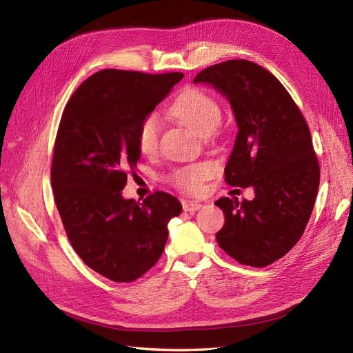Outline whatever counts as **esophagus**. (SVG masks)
Returning <instances> with one entry per match:
<instances>
[{
  "mask_svg": "<svg viewBox=\"0 0 353 353\" xmlns=\"http://www.w3.org/2000/svg\"><path fill=\"white\" fill-rule=\"evenodd\" d=\"M201 207H203V204H200V203L189 201V203H185V204H183V210H185V212H189V213H194V212H196V210H200Z\"/></svg>",
  "mask_w": 353,
  "mask_h": 353,
  "instance_id": "1",
  "label": "esophagus"
}]
</instances>
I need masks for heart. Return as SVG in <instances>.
<instances>
[{"label": "heart", "mask_w": 353, "mask_h": 353, "mask_svg": "<svg viewBox=\"0 0 353 353\" xmlns=\"http://www.w3.org/2000/svg\"><path fill=\"white\" fill-rule=\"evenodd\" d=\"M171 114L186 123L200 137H209L221 123L222 112L218 101L203 90L186 89L171 105ZM161 121L157 113L149 114L140 125L137 143L143 153L155 152L159 140ZM209 176V167L194 165L179 170L174 174V182L188 191H196L203 180Z\"/></svg>", "instance_id": "b5f03b06"}]
</instances>
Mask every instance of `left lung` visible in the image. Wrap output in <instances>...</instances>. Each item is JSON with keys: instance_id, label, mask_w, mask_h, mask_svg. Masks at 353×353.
Here are the masks:
<instances>
[{"instance_id": "obj_1", "label": "left lung", "mask_w": 353, "mask_h": 353, "mask_svg": "<svg viewBox=\"0 0 353 353\" xmlns=\"http://www.w3.org/2000/svg\"><path fill=\"white\" fill-rule=\"evenodd\" d=\"M194 83L212 86L230 103L239 132L225 180L255 192L252 201L223 196L214 203L225 214L216 241L240 264L267 267L301 239L318 195L309 126L283 85L250 61L212 65Z\"/></svg>"}]
</instances>
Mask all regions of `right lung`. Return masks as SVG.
Wrapping results in <instances>:
<instances>
[{
  "label": "right lung",
  "mask_w": 353,
  "mask_h": 353,
  "mask_svg": "<svg viewBox=\"0 0 353 353\" xmlns=\"http://www.w3.org/2000/svg\"><path fill=\"white\" fill-rule=\"evenodd\" d=\"M182 79V73L98 71L62 113L50 174L55 203L76 254L113 282H134L157 264L168 222L182 212L177 198L162 191L143 203L122 195L128 170L141 155V122Z\"/></svg>",
  "instance_id": "add662e5"
}]
</instances>
